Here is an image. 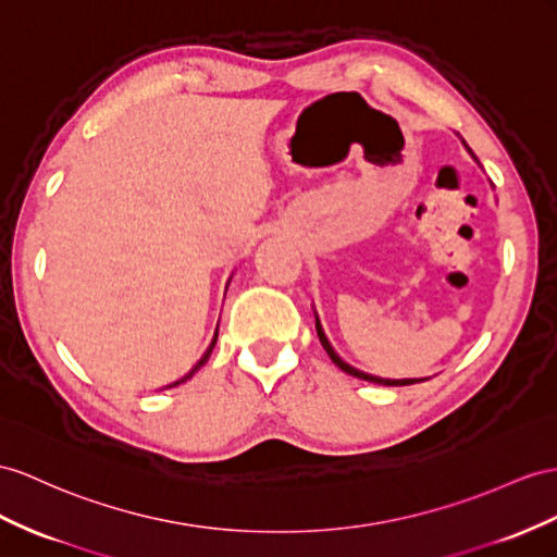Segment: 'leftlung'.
<instances>
[{
  "label": "left lung",
  "instance_id": "left-lung-1",
  "mask_svg": "<svg viewBox=\"0 0 557 557\" xmlns=\"http://www.w3.org/2000/svg\"><path fill=\"white\" fill-rule=\"evenodd\" d=\"M459 136V134H456ZM461 138V136H459ZM461 143H463V148L468 150V154L473 157V160L478 162V166L482 169V164H480V160L475 157V152L468 148V143L461 138ZM494 188V185H492ZM312 312H315V330H318V336H320V344H322V348L326 350V355H330L332 358V362L341 369V372H346V374H350V376H355V379H362V381H369V383H376V386H414V383H421V381H428L431 376H419V379H383V376H376V374H369V372H362V369H358V367H352L350 362H346L344 358H341V355L334 350V346L330 344V338H326V334H324V330H322V322H320V315H318V310L312 308Z\"/></svg>",
  "mask_w": 557,
  "mask_h": 557
}]
</instances>
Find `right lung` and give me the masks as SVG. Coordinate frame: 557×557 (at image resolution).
I'll return each instance as SVG.
<instances>
[{
    "label": "right lung",
    "mask_w": 557,
    "mask_h": 557,
    "mask_svg": "<svg viewBox=\"0 0 557 557\" xmlns=\"http://www.w3.org/2000/svg\"><path fill=\"white\" fill-rule=\"evenodd\" d=\"M235 275V273H233ZM233 275L227 277V282H225V292H227V284H231V280H233ZM216 341H219V324H216V332H213V338H211V344H209V348L205 350V355L202 358H199L195 364H193V369L188 374H183L181 379H176V381H171V383H166V386H162L160 391H166V388H174V386H178V383H183V381H188V379H193L195 376V372H199V369H202L205 364H207V360H209V355H211V350H213V346H216Z\"/></svg>",
    "instance_id": "obj_1"
}]
</instances>
